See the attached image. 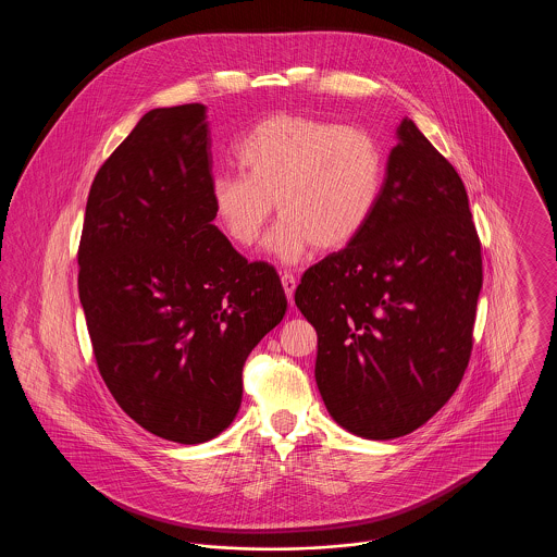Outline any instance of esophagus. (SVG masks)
Returning a JSON list of instances; mask_svg holds the SVG:
<instances>
[{
	"instance_id": "obj_1",
	"label": "esophagus",
	"mask_w": 557,
	"mask_h": 557,
	"mask_svg": "<svg viewBox=\"0 0 557 557\" xmlns=\"http://www.w3.org/2000/svg\"><path fill=\"white\" fill-rule=\"evenodd\" d=\"M282 286H284V292H286V296H288V302H294V290H296V280H294V275L292 273H284L282 275Z\"/></svg>"
}]
</instances>
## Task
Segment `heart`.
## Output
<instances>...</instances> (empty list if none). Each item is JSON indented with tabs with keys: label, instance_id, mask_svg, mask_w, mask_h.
Listing matches in <instances>:
<instances>
[{
	"label": "heart",
	"instance_id": "heart-1",
	"mask_svg": "<svg viewBox=\"0 0 557 557\" xmlns=\"http://www.w3.org/2000/svg\"><path fill=\"white\" fill-rule=\"evenodd\" d=\"M245 175L219 173L209 184L212 219L225 238L252 246L275 211L267 252L298 263L313 246L341 250L370 221L384 184V154L368 129L277 112L236 146Z\"/></svg>",
	"mask_w": 557,
	"mask_h": 557
}]
</instances>
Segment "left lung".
I'll return each instance as SVG.
<instances>
[{
    "instance_id": "left-lung-1",
    "label": "left lung",
    "mask_w": 557,
    "mask_h": 557,
    "mask_svg": "<svg viewBox=\"0 0 557 557\" xmlns=\"http://www.w3.org/2000/svg\"><path fill=\"white\" fill-rule=\"evenodd\" d=\"M480 288L463 182L405 116L368 225L294 294L318 332L315 380L334 422L371 441L424 425L468 368Z\"/></svg>"
}]
</instances>
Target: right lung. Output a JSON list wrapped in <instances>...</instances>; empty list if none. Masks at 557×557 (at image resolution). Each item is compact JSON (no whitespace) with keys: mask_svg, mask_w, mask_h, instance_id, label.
I'll use <instances>...</instances> for the list:
<instances>
[{"mask_svg":"<svg viewBox=\"0 0 557 557\" xmlns=\"http://www.w3.org/2000/svg\"><path fill=\"white\" fill-rule=\"evenodd\" d=\"M205 104L154 108L100 166L85 207L79 298L98 370L160 438L234 422L242 368L286 315L280 275L212 225Z\"/></svg>","mask_w":557,"mask_h":557,"instance_id":"1","label":"right lung"}]
</instances>
